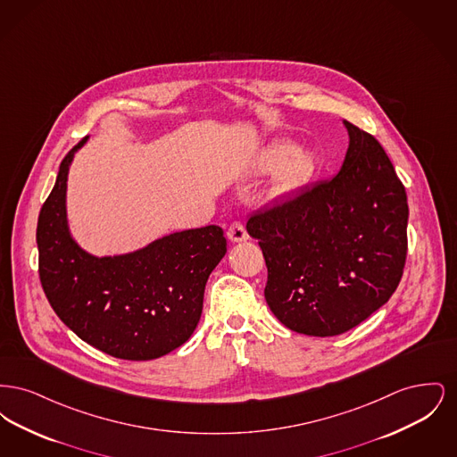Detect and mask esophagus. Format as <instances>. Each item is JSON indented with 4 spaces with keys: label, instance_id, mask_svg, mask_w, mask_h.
<instances>
[{
    "label": "esophagus",
    "instance_id": "obj_1",
    "mask_svg": "<svg viewBox=\"0 0 457 457\" xmlns=\"http://www.w3.org/2000/svg\"><path fill=\"white\" fill-rule=\"evenodd\" d=\"M228 238L231 239L233 243H241V241H246L248 239V233H246V228L241 220H235L229 228H228Z\"/></svg>",
    "mask_w": 457,
    "mask_h": 457
}]
</instances>
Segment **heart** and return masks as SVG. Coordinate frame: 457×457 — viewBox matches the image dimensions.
Segmentation results:
<instances>
[{
	"instance_id": "obj_1",
	"label": "heart",
	"mask_w": 457,
	"mask_h": 457,
	"mask_svg": "<svg viewBox=\"0 0 457 457\" xmlns=\"http://www.w3.org/2000/svg\"><path fill=\"white\" fill-rule=\"evenodd\" d=\"M293 151L295 147L289 142H276L261 154L255 164V173L267 174L279 170L283 162H287L278 181V190L283 194L302 185L313 171L312 157L306 153H296L292 156L290 154ZM289 154L291 158L288 157Z\"/></svg>"
}]
</instances>
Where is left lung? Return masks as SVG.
I'll use <instances>...</instances> for the list:
<instances>
[{"instance_id":"left-lung-1","label":"left lung","mask_w":457,"mask_h":457,"mask_svg":"<svg viewBox=\"0 0 457 457\" xmlns=\"http://www.w3.org/2000/svg\"><path fill=\"white\" fill-rule=\"evenodd\" d=\"M339 173L253 214L246 231L267 265L265 302L300 334H343L389 302L408 252V198L382 145L343 121Z\"/></svg>"}]
</instances>
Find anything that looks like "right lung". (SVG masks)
I'll return each mask as SVG.
<instances>
[{"label":"right lung","instance_id":"right-lung-1","mask_svg":"<svg viewBox=\"0 0 457 457\" xmlns=\"http://www.w3.org/2000/svg\"><path fill=\"white\" fill-rule=\"evenodd\" d=\"M87 138L62 161L37 220L44 293L63 324L90 346L121 360H155L194 334L205 283L226 253V238L212 224L121 255L86 252L70 233L66 187L73 155Z\"/></svg>","mask_w":457,"mask_h":457}]
</instances>
